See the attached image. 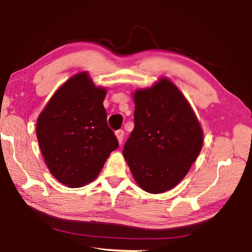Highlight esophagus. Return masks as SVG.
<instances>
[{
	"label": "esophagus",
	"mask_w": 252,
	"mask_h": 252,
	"mask_svg": "<svg viewBox=\"0 0 252 252\" xmlns=\"http://www.w3.org/2000/svg\"><path fill=\"white\" fill-rule=\"evenodd\" d=\"M116 135H117V138H118V141H119V143H122V141H123V135H125V131L123 130H118V131H116Z\"/></svg>",
	"instance_id": "obj_1"
}]
</instances>
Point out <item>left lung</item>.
I'll return each instance as SVG.
<instances>
[{"instance_id": "obj_1", "label": "left lung", "mask_w": 252, "mask_h": 252, "mask_svg": "<svg viewBox=\"0 0 252 252\" xmlns=\"http://www.w3.org/2000/svg\"><path fill=\"white\" fill-rule=\"evenodd\" d=\"M134 129L123 157L144 191L161 193L176 187L201 151V126L180 90L168 79L135 91Z\"/></svg>"}]
</instances>
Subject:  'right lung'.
Instances as JSON below:
<instances>
[{"label": "right lung", "mask_w": 252, "mask_h": 252, "mask_svg": "<svg viewBox=\"0 0 252 252\" xmlns=\"http://www.w3.org/2000/svg\"><path fill=\"white\" fill-rule=\"evenodd\" d=\"M105 93L87 72L75 74L37 118L36 136L45 163L57 180L70 188L94 180L110 153L119 148L106 122Z\"/></svg>", "instance_id": "right-lung-1"}]
</instances>
